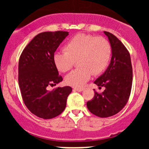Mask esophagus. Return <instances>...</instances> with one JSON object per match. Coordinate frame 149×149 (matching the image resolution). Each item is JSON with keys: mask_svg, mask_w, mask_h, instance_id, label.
<instances>
[{"mask_svg": "<svg viewBox=\"0 0 149 149\" xmlns=\"http://www.w3.org/2000/svg\"><path fill=\"white\" fill-rule=\"evenodd\" d=\"M73 90H75V91H78V92H82L83 90V88H73Z\"/></svg>", "mask_w": 149, "mask_h": 149, "instance_id": "obj_1", "label": "esophagus"}]
</instances>
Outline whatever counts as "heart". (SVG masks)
I'll return each instance as SVG.
<instances>
[{"mask_svg":"<svg viewBox=\"0 0 149 149\" xmlns=\"http://www.w3.org/2000/svg\"><path fill=\"white\" fill-rule=\"evenodd\" d=\"M64 52L53 54L54 66L59 72H66L78 60V69L65 77V82L73 87H82L92 74L100 75L105 71L111 57V46L104 37L79 33L73 36L64 47Z\"/></svg>","mask_w":149,"mask_h":149,"instance_id":"heart-1","label":"heart"}]
</instances>
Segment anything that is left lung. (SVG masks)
<instances>
[{
  "label": "left lung",
  "mask_w": 149,
  "mask_h": 149,
  "mask_svg": "<svg viewBox=\"0 0 149 149\" xmlns=\"http://www.w3.org/2000/svg\"><path fill=\"white\" fill-rule=\"evenodd\" d=\"M112 49L109 66L102 76L94 82L99 88L104 87L102 94L95 92L87 107L94 115L107 118L120 111L130 95L132 84V67L130 53L123 44L113 34L104 31Z\"/></svg>",
  "instance_id": "1"
}]
</instances>
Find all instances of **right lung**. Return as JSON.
Listing matches in <instances>:
<instances>
[{"mask_svg":"<svg viewBox=\"0 0 149 149\" xmlns=\"http://www.w3.org/2000/svg\"><path fill=\"white\" fill-rule=\"evenodd\" d=\"M68 35L67 31L38 34L26 46L19 60L18 81L22 99L29 110L40 118L51 119L61 114L72 91L69 86L58 87L51 92L47 90L63 80L52 57Z\"/></svg>","mask_w":149,"mask_h":149,"instance_id":"add662e5","label":"right lung"}]
</instances>
